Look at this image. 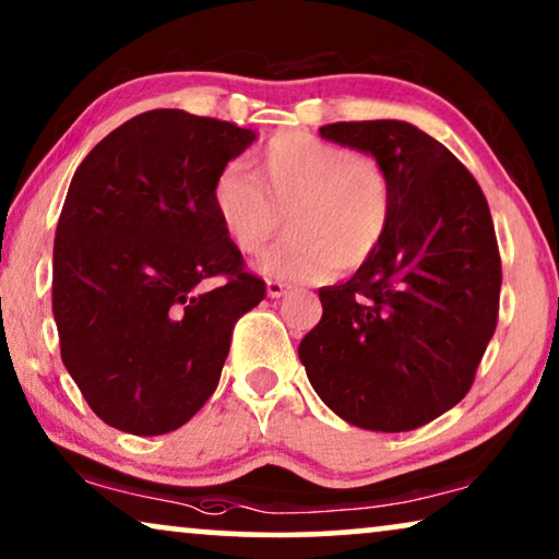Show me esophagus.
I'll return each mask as SVG.
<instances>
[{
	"label": "esophagus",
	"mask_w": 559,
	"mask_h": 559,
	"mask_svg": "<svg viewBox=\"0 0 559 559\" xmlns=\"http://www.w3.org/2000/svg\"><path fill=\"white\" fill-rule=\"evenodd\" d=\"M287 293H289V285H285V282H280V280L266 282V295H270V297H282Z\"/></svg>",
	"instance_id": "obj_1"
}]
</instances>
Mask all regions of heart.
Masks as SVG:
<instances>
[{
  "instance_id": "b5f03b06",
  "label": "heart",
  "mask_w": 559,
  "mask_h": 559,
  "mask_svg": "<svg viewBox=\"0 0 559 559\" xmlns=\"http://www.w3.org/2000/svg\"><path fill=\"white\" fill-rule=\"evenodd\" d=\"M251 173L228 165L216 175L211 205L226 239L243 254H264L287 226L293 236L262 270L289 282L356 270L384 241L392 188L377 159L305 132L274 134L251 157Z\"/></svg>"
}]
</instances>
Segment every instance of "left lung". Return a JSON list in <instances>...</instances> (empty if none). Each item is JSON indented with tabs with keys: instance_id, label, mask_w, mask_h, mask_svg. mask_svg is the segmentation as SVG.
Returning <instances> with one entry per match:
<instances>
[{
	"instance_id": "8db88e82",
	"label": "left lung",
	"mask_w": 559,
	"mask_h": 559,
	"mask_svg": "<svg viewBox=\"0 0 559 559\" xmlns=\"http://www.w3.org/2000/svg\"><path fill=\"white\" fill-rule=\"evenodd\" d=\"M320 136L377 159L392 224L300 343L320 400L377 432L417 430L468 394L499 320L501 257L476 178L445 144L396 119L338 121Z\"/></svg>"
}]
</instances>
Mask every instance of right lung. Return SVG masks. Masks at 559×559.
I'll return each mask as SVG.
<instances>
[{
	"label": "right lung",
	"instance_id": "obj_1",
	"mask_svg": "<svg viewBox=\"0 0 559 559\" xmlns=\"http://www.w3.org/2000/svg\"><path fill=\"white\" fill-rule=\"evenodd\" d=\"M257 134L155 109L75 170L52 247L60 358L88 407L129 435L178 430L216 392L236 320L264 300L211 205ZM224 276L203 290L205 278Z\"/></svg>",
	"mask_w": 559,
	"mask_h": 559
}]
</instances>
